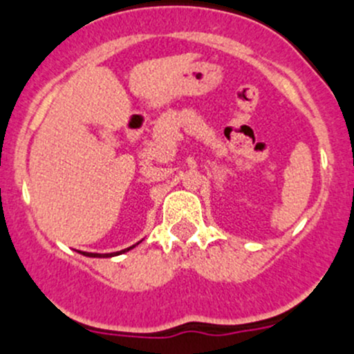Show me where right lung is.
<instances>
[{"mask_svg": "<svg viewBox=\"0 0 354 354\" xmlns=\"http://www.w3.org/2000/svg\"><path fill=\"white\" fill-rule=\"evenodd\" d=\"M133 246H130V248H127V250H121V252H114V253H88V252H80V253H82V255H85V257H114V255H120V253L128 252V250H131Z\"/></svg>", "mask_w": 354, "mask_h": 354, "instance_id": "right-lung-1", "label": "right lung"}]
</instances>
